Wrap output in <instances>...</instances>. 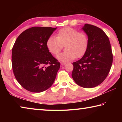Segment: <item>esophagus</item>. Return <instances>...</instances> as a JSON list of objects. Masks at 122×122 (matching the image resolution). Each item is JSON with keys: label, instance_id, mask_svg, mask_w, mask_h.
Instances as JSON below:
<instances>
[{"label": "esophagus", "instance_id": "34e87169", "mask_svg": "<svg viewBox=\"0 0 122 122\" xmlns=\"http://www.w3.org/2000/svg\"><path fill=\"white\" fill-rule=\"evenodd\" d=\"M60 63H61V66H65V65H66V62H61Z\"/></svg>", "mask_w": 122, "mask_h": 122}]
</instances>
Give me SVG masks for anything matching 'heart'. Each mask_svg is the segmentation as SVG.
I'll use <instances>...</instances> for the list:
<instances>
[{"label":"heart","mask_w":122,"mask_h":122,"mask_svg":"<svg viewBox=\"0 0 122 122\" xmlns=\"http://www.w3.org/2000/svg\"><path fill=\"white\" fill-rule=\"evenodd\" d=\"M88 43V36L85 32L65 27L57 32L56 38H48L46 47L51 54L57 55L65 46L66 51L59 54L57 59L61 61H68L83 56L87 49Z\"/></svg>","instance_id":"b5f03b06"}]
</instances>
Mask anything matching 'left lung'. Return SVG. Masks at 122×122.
<instances>
[{
  "mask_svg": "<svg viewBox=\"0 0 122 122\" xmlns=\"http://www.w3.org/2000/svg\"><path fill=\"white\" fill-rule=\"evenodd\" d=\"M82 30L88 36V46L83 56L73 63L71 76L78 86L90 88L106 79L112 66L113 55L110 41L102 30L88 24Z\"/></svg>",
  "mask_w": 122,
  "mask_h": 122,
  "instance_id": "left-lung-1",
  "label": "left lung"
}]
</instances>
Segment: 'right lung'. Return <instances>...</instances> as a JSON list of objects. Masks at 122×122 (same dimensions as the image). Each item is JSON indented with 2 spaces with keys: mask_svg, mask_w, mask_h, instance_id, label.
I'll list each match as a JSON object with an SVG mask.
<instances>
[{
  "mask_svg": "<svg viewBox=\"0 0 122 122\" xmlns=\"http://www.w3.org/2000/svg\"><path fill=\"white\" fill-rule=\"evenodd\" d=\"M56 28L33 27L20 34L12 48L14 76L29 92H40L52 85L60 64L46 47V41Z\"/></svg>",
  "mask_w": 122,
  "mask_h": 122,
  "instance_id": "right-lung-1",
  "label": "right lung"
}]
</instances>
